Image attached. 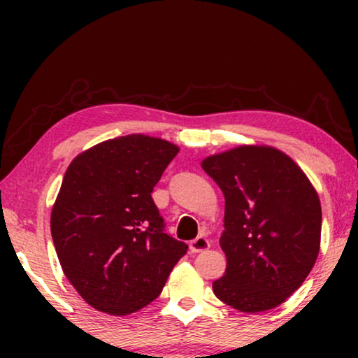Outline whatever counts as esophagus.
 Segmentation results:
<instances>
[{
	"label": "esophagus",
	"instance_id": "esophagus-1",
	"mask_svg": "<svg viewBox=\"0 0 358 358\" xmlns=\"http://www.w3.org/2000/svg\"><path fill=\"white\" fill-rule=\"evenodd\" d=\"M189 248H190V252H202V251H207V249L210 248V243H208V239H205V238H195L194 241H190V244H189Z\"/></svg>",
	"mask_w": 358,
	"mask_h": 358
}]
</instances>
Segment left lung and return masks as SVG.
<instances>
[{
    "label": "left lung",
    "instance_id": "obj_1",
    "mask_svg": "<svg viewBox=\"0 0 358 358\" xmlns=\"http://www.w3.org/2000/svg\"><path fill=\"white\" fill-rule=\"evenodd\" d=\"M224 195L220 238L227 271L213 282L218 300L259 313L287 300L320 252L321 203L303 171L268 146H239L203 159Z\"/></svg>",
    "mask_w": 358,
    "mask_h": 358
}]
</instances>
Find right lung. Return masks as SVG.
Returning <instances> with one entry per match:
<instances>
[{
  "mask_svg": "<svg viewBox=\"0 0 358 358\" xmlns=\"http://www.w3.org/2000/svg\"><path fill=\"white\" fill-rule=\"evenodd\" d=\"M179 148L146 135L102 141L68 166L52 210L63 272L96 310L124 316L159 296L189 246L166 233L151 192Z\"/></svg>",
  "mask_w": 358,
  "mask_h": 358,
  "instance_id": "right-lung-1",
  "label": "right lung"
}]
</instances>
